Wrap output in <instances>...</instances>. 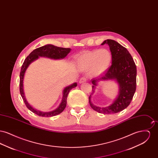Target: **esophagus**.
Returning <instances> with one entry per match:
<instances>
[{
  "mask_svg": "<svg viewBox=\"0 0 158 158\" xmlns=\"http://www.w3.org/2000/svg\"><path fill=\"white\" fill-rule=\"evenodd\" d=\"M86 82V79L85 77H82V78L80 79V81H79V83L81 84V83Z\"/></svg>",
  "mask_w": 158,
  "mask_h": 158,
  "instance_id": "1",
  "label": "esophagus"
}]
</instances>
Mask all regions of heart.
<instances>
[{
    "label": "heart",
    "mask_w": 158,
    "mask_h": 158,
    "mask_svg": "<svg viewBox=\"0 0 158 158\" xmlns=\"http://www.w3.org/2000/svg\"><path fill=\"white\" fill-rule=\"evenodd\" d=\"M111 61V52L103 48L83 53L77 58L76 63L79 70L85 71L90 69L93 75H98L108 69Z\"/></svg>",
    "instance_id": "b5f03b06"
}]
</instances>
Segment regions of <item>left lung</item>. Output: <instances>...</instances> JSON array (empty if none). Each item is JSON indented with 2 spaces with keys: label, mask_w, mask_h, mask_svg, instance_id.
Returning a JSON list of instances; mask_svg holds the SVG:
<instances>
[{
  "label": "left lung",
  "mask_w": 158,
  "mask_h": 158,
  "mask_svg": "<svg viewBox=\"0 0 158 158\" xmlns=\"http://www.w3.org/2000/svg\"><path fill=\"white\" fill-rule=\"evenodd\" d=\"M108 44L112 54V64L104 75L91 80L92 92L89 97L91 108L98 113L115 114L126 108L130 104L136 89L137 69L135 63L127 50L113 40H105L101 45ZM115 80L119 85V94L113 103L101 108L94 105L91 97L99 81Z\"/></svg>",
  "instance_id": "1"
}]
</instances>
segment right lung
<instances>
[{"label": "right lung", "mask_w": 158, "mask_h": 158, "mask_svg": "<svg viewBox=\"0 0 158 158\" xmlns=\"http://www.w3.org/2000/svg\"><path fill=\"white\" fill-rule=\"evenodd\" d=\"M71 49L68 48H62L56 47L55 45L52 44H47V45L42 46L41 47H39L38 48L35 49L25 59L23 63V66L21 67V70L20 72V82H19V90L20 94L23 98V100L27 106V107L32 111V113L37 114L41 117H53L59 114L63 111L64 108L66 106L67 104V98H68V94L70 90L75 88L77 86V83H73L72 85L66 86L63 90V97L61 101V103L59 106L54 110L51 111L49 112H42L40 111H38L37 110L34 108L31 105L28 103L27 101L24 90H23V79L25 72L30 66L31 63L34 61L35 60H37L40 57H43L46 58H49L51 59L54 60H60L65 58L69 53L70 52Z\"/></svg>", "instance_id": "add662e5"}]
</instances>
